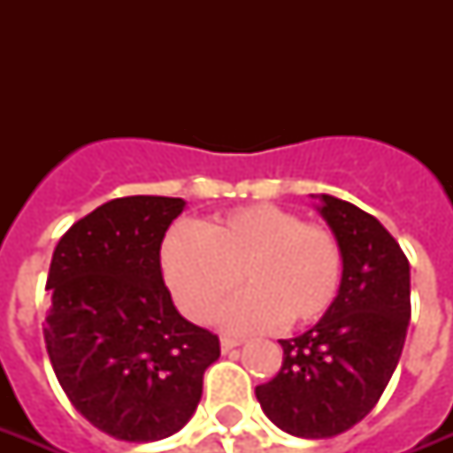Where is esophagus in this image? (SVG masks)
Wrapping results in <instances>:
<instances>
[{
	"mask_svg": "<svg viewBox=\"0 0 453 453\" xmlns=\"http://www.w3.org/2000/svg\"><path fill=\"white\" fill-rule=\"evenodd\" d=\"M242 341L240 338H233V336H220V350L227 352V350H233V348H237Z\"/></svg>",
	"mask_w": 453,
	"mask_h": 453,
	"instance_id": "esophagus-1",
	"label": "esophagus"
}]
</instances>
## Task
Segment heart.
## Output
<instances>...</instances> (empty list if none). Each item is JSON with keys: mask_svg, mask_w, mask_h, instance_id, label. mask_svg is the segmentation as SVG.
I'll list each match as a JSON object with an SVG mask.
<instances>
[{"mask_svg": "<svg viewBox=\"0 0 453 453\" xmlns=\"http://www.w3.org/2000/svg\"><path fill=\"white\" fill-rule=\"evenodd\" d=\"M162 270L192 322H209L242 277L247 289L220 312L227 329L301 326L319 319L336 298L343 249L326 226L305 223L282 206L249 204L202 227H173L164 240Z\"/></svg>", "mask_w": 453, "mask_h": 453, "instance_id": "heart-1", "label": "heart"}]
</instances>
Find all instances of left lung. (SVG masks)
Masks as SVG:
<instances>
[{"mask_svg":"<svg viewBox=\"0 0 453 453\" xmlns=\"http://www.w3.org/2000/svg\"><path fill=\"white\" fill-rule=\"evenodd\" d=\"M319 211L343 249L341 291L312 329L280 341V372L256 386L270 421L305 440L341 435L376 407L411 317L409 261L393 234L331 195Z\"/></svg>","mask_w":453,"mask_h":453,"instance_id":"left-lung-1","label":"left lung"}]
</instances>
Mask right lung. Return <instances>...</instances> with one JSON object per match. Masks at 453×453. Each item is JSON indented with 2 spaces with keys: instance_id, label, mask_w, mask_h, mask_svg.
<instances>
[{
  "instance_id": "add662e5",
  "label": "right lung",
  "mask_w": 453,
  "mask_h": 453,
  "mask_svg": "<svg viewBox=\"0 0 453 453\" xmlns=\"http://www.w3.org/2000/svg\"><path fill=\"white\" fill-rule=\"evenodd\" d=\"M183 206L152 195L105 202L60 237L46 277L53 373L91 426L124 442L183 428L220 355L219 336L178 315L164 284L159 251Z\"/></svg>"
}]
</instances>
